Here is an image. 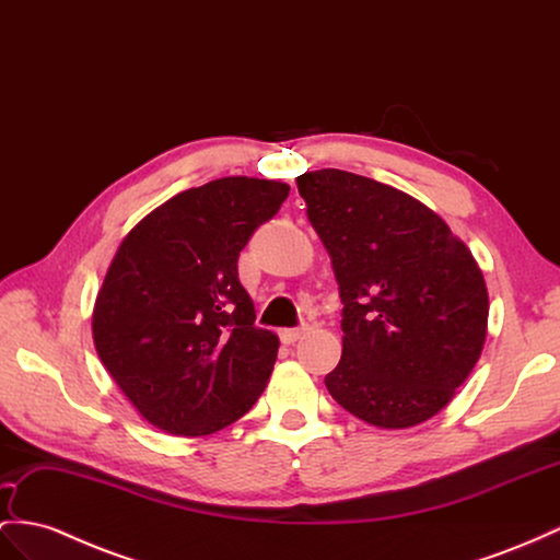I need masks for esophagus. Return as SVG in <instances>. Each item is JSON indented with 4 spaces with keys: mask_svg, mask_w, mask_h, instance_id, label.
I'll return each mask as SVG.
<instances>
[{
    "mask_svg": "<svg viewBox=\"0 0 560 560\" xmlns=\"http://www.w3.org/2000/svg\"><path fill=\"white\" fill-rule=\"evenodd\" d=\"M307 331H310L307 326H298V328H281V331H279V338L285 342V346H291V342H295L298 338H303Z\"/></svg>",
    "mask_w": 560,
    "mask_h": 560,
    "instance_id": "esophagus-1",
    "label": "esophagus"
}]
</instances>
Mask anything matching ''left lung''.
Wrapping results in <instances>:
<instances>
[{
    "instance_id": "left-lung-1",
    "label": "left lung",
    "mask_w": 560,
    "mask_h": 560,
    "mask_svg": "<svg viewBox=\"0 0 560 560\" xmlns=\"http://www.w3.org/2000/svg\"><path fill=\"white\" fill-rule=\"evenodd\" d=\"M295 182L342 303L328 393L378 428L435 417L485 346L490 300L478 262L433 210L388 184L334 167Z\"/></svg>"
}]
</instances>
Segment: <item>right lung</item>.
<instances>
[{
    "label": "right lung",
    "instance_id": "obj_1",
    "mask_svg": "<svg viewBox=\"0 0 560 560\" xmlns=\"http://www.w3.org/2000/svg\"><path fill=\"white\" fill-rule=\"evenodd\" d=\"M291 186L222 177L172 196L120 243L96 295L98 357L127 399L170 435H210L267 388L279 338L255 326L238 253Z\"/></svg>",
    "mask_w": 560,
    "mask_h": 560
}]
</instances>
